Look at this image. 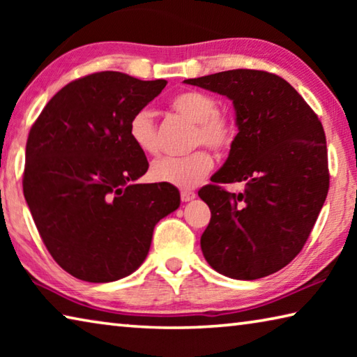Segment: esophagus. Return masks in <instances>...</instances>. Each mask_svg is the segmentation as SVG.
<instances>
[{
    "mask_svg": "<svg viewBox=\"0 0 357 357\" xmlns=\"http://www.w3.org/2000/svg\"><path fill=\"white\" fill-rule=\"evenodd\" d=\"M195 198V192L192 190H181V200L183 202H190Z\"/></svg>",
    "mask_w": 357,
    "mask_h": 357,
    "instance_id": "1",
    "label": "esophagus"
}]
</instances>
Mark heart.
I'll return each instance as SVG.
<instances>
[{"label":"heart","mask_w":357,"mask_h":357,"mask_svg":"<svg viewBox=\"0 0 357 357\" xmlns=\"http://www.w3.org/2000/svg\"><path fill=\"white\" fill-rule=\"evenodd\" d=\"M172 110L189 119L195 129L192 132V148L206 146L214 153H225L236 138V124L227 113L219 110V102L208 93L181 91L170 99ZM128 134L134 146L143 154L153 155L159 151V130L154 113L140 108L129 119ZM214 160L206 149L193 151L184 157H160L153 162L149 176L155 183L190 189L213 170Z\"/></svg>","instance_id":"b5f03b06"}]
</instances>
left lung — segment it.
<instances>
[{
  "mask_svg": "<svg viewBox=\"0 0 357 357\" xmlns=\"http://www.w3.org/2000/svg\"><path fill=\"white\" fill-rule=\"evenodd\" d=\"M184 83L231 99L239 129L213 184L198 192L211 209L203 255L231 279L274 274L302 250L328 195L321 121L291 84L266 70L234 69ZM234 182L245 184L241 194L222 187Z\"/></svg>",
  "mask_w": 357,
  "mask_h": 357,
  "instance_id": "left-lung-1",
  "label": "left lung"
}]
</instances>
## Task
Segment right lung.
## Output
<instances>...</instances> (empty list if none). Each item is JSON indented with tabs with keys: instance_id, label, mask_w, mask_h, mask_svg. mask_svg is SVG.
Here are the masks:
<instances>
[{
	"instance_id": "obj_1",
	"label": "right lung",
	"mask_w": 357,
	"mask_h": 357,
	"mask_svg": "<svg viewBox=\"0 0 357 357\" xmlns=\"http://www.w3.org/2000/svg\"><path fill=\"white\" fill-rule=\"evenodd\" d=\"M104 70L48 100L26 140L23 195L53 259L93 283L129 275L146 258L155 223L179 206L170 184H135L148 160L130 142L132 114L165 88Z\"/></svg>"
}]
</instances>
